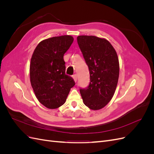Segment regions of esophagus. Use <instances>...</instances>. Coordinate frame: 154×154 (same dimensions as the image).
I'll use <instances>...</instances> for the list:
<instances>
[{
	"label": "esophagus",
	"mask_w": 154,
	"mask_h": 154,
	"mask_svg": "<svg viewBox=\"0 0 154 154\" xmlns=\"http://www.w3.org/2000/svg\"><path fill=\"white\" fill-rule=\"evenodd\" d=\"M72 78L74 79V82H77V76H76V74H74V75L72 76Z\"/></svg>",
	"instance_id": "obj_1"
}]
</instances>
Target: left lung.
<instances>
[{"label": "left lung", "instance_id": "left-lung-1", "mask_svg": "<svg viewBox=\"0 0 154 154\" xmlns=\"http://www.w3.org/2000/svg\"><path fill=\"white\" fill-rule=\"evenodd\" d=\"M77 42L90 72V83L80 90L83 103L91 110L105 106L118 85L119 63L117 53L105 38L81 35Z\"/></svg>", "mask_w": 154, "mask_h": 154}]
</instances>
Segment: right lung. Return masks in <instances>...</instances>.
Here are the masks:
<instances>
[{"mask_svg":"<svg viewBox=\"0 0 154 154\" xmlns=\"http://www.w3.org/2000/svg\"><path fill=\"white\" fill-rule=\"evenodd\" d=\"M74 41L72 36H54L41 41L31 59L29 75L36 98L48 109H54L66 102L73 79L66 74L63 55Z\"/></svg>","mask_w":154,"mask_h":154,"instance_id":"add662e5","label":"right lung"}]
</instances>
